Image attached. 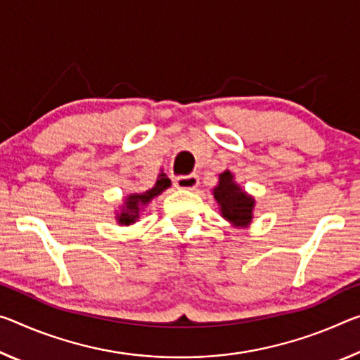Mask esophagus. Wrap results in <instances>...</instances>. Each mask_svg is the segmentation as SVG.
Here are the masks:
<instances>
[{
	"instance_id": "obj_1",
	"label": "esophagus",
	"mask_w": 360,
	"mask_h": 360,
	"mask_svg": "<svg viewBox=\"0 0 360 360\" xmlns=\"http://www.w3.org/2000/svg\"><path fill=\"white\" fill-rule=\"evenodd\" d=\"M174 186L178 189H187L192 191L198 186V176L197 174H189V176H178L174 181Z\"/></svg>"
}]
</instances>
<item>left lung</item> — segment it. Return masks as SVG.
<instances>
[{
    "mask_svg": "<svg viewBox=\"0 0 360 360\" xmlns=\"http://www.w3.org/2000/svg\"><path fill=\"white\" fill-rule=\"evenodd\" d=\"M213 193L221 205L222 216L229 219L232 224L247 226L252 221L255 200L240 191V187L232 181V174L229 171H224L219 176V186L216 187Z\"/></svg>",
    "mask_w": 360,
    "mask_h": 360,
    "instance_id": "1",
    "label": "left lung"
}]
</instances>
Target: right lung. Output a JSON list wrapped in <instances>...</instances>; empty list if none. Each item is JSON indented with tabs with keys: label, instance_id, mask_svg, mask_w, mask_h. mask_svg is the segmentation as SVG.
I'll use <instances>...</instances> for the list:
<instances>
[{
	"label": "right lung",
	"instance_id": "1",
	"mask_svg": "<svg viewBox=\"0 0 360 360\" xmlns=\"http://www.w3.org/2000/svg\"><path fill=\"white\" fill-rule=\"evenodd\" d=\"M169 184H171V182L167 178V174L162 173L158 176L155 186H153L150 191H147L144 193H136V195H129L127 203H124L123 213L118 216V222H122V224H124V226L131 224V222H134L139 216V207H142V205H146V203H149L153 197L160 195V193L167 189V187H169Z\"/></svg>",
	"mask_w": 360,
	"mask_h": 360
}]
</instances>
